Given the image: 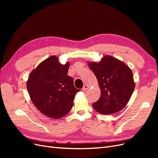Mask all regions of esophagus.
Returning <instances> with one entry per match:
<instances>
[{
    "label": "esophagus",
    "instance_id": "obj_1",
    "mask_svg": "<svg viewBox=\"0 0 158 158\" xmlns=\"http://www.w3.org/2000/svg\"><path fill=\"white\" fill-rule=\"evenodd\" d=\"M88 85H86V84H85L84 85V87H83V88H82V91H84V92H85V91H86L88 89Z\"/></svg>",
    "mask_w": 158,
    "mask_h": 158
}]
</instances>
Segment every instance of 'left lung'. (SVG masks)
I'll return each mask as SVG.
<instances>
[{
	"instance_id": "obj_1",
	"label": "left lung",
	"mask_w": 158,
	"mask_h": 158,
	"mask_svg": "<svg viewBox=\"0 0 158 158\" xmlns=\"http://www.w3.org/2000/svg\"><path fill=\"white\" fill-rule=\"evenodd\" d=\"M101 89V96L93 107L97 112L110 114L120 111L130 100L135 88L131 69L123 61L109 55L99 63L88 62Z\"/></svg>"
}]
</instances>
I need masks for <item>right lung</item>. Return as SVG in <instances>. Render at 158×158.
<instances>
[{
    "mask_svg": "<svg viewBox=\"0 0 158 158\" xmlns=\"http://www.w3.org/2000/svg\"><path fill=\"white\" fill-rule=\"evenodd\" d=\"M70 63L60 64L56 56L46 59L33 69L26 82L34 106L47 117L59 118L73 107L75 95L80 89L67 75Z\"/></svg>",
    "mask_w": 158,
    "mask_h": 158,
    "instance_id": "obj_1",
    "label": "right lung"
}]
</instances>
